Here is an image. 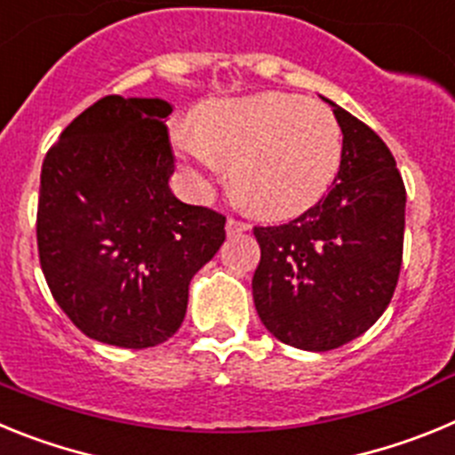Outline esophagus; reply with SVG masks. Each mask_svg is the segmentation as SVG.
I'll list each match as a JSON object with an SVG mask.
<instances>
[{
    "mask_svg": "<svg viewBox=\"0 0 455 455\" xmlns=\"http://www.w3.org/2000/svg\"><path fill=\"white\" fill-rule=\"evenodd\" d=\"M225 232H228V236L248 232V223H243V220H236V219H228V223H225Z\"/></svg>",
    "mask_w": 455,
    "mask_h": 455,
    "instance_id": "esophagus-1",
    "label": "esophagus"
}]
</instances>
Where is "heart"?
Masks as SVG:
<instances>
[{"label": "heart", "instance_id": "b5f03b06", "mask_svg": "<svg viewBox=\"0 0 455 455\" xmlns=\"http://www.w3.org/2000/svg\"><path fill=\"white\" fill-rule=\"evenodd\" d=\"M175 152L204 187L216 162L230 166L235 196L271 220L300 216L335 182L341 130L328 107L289 92L216 100L193 116V132H175Z\"/></svg>", "mask_w": 455, "mask_h": 455}]
</instances>
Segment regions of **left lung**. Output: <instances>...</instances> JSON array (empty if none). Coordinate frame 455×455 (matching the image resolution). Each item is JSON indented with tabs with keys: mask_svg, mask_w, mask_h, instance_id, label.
<instances>
[{
	"mask_svg": "<svg viewBox=\"0 0 455 455\" xmlns=\"http://www.w3.org/2000/svg\"><path fill=\"white\" fill-rule=\"evenodd\" d=\"M332 107L344 134L331 193L299 219L255 228V309L275 339L332 351L367 332L394 296L403 257L405 187L383 139Z\"/></svg>",
	"mask_w": 455,
	"mask_h": 455,
	"instance_id": "left-lung-1",
	"label": "left lung"
}]
</instances>
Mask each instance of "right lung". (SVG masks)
<instances>
[{
	"instance_id": "right-lung-1",
	"label": "right lung",
	"mask_w": 455,
	"mask_h": 455,
	"mask_svg": "<svg viewBox=\"0 0 455 455\" xmlns=\"http://www.w3.org/2000/svg\"><path fill=\"white\" fill-rule=\"evenodd\" d=\"M159 98L107 95L68 124L40 172V267L91 339L156 347L187 315L191 277L225 241V216L184 204Z\"/></svg>"
}]
</instances>
